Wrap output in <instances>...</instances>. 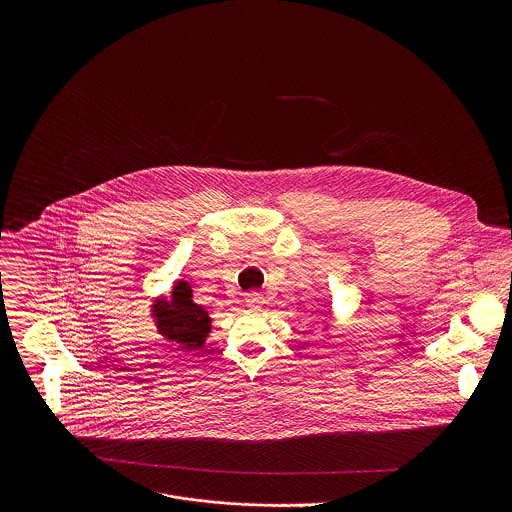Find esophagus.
Returning a JSON list of instances; mask_svg holds the SVG:
<instances>
[{
  "instance_id": "1",
  "label": "esophagus",
  "mask_w": 512,
  "mask_h": 512,
  "mask_svg": "<svg viewBox=\"0 0 512 512\" xmlns=\"http://www.w3.org/2000/svg\"><path fill=\"white\" fill-rule=\"evenodd\" d=\"M244 301H246V305H248L252 311H260V309L264 307V303H266V301H264V297H262V293L258 292L248 293Z\"/></svg>"
}]
</instances>
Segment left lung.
Here are the masks:
<instances>
[{
	"mask_svg": "<svg viewBox=\"0 0 512 512\" xmlns=\"http://www.w3.org/2000/svg\"><path fill=\"white\" fill-rule=\"evenodd\" d=\"M327 329H329V321H327V323H325V325H323V327H321V331H323V333H325V331H327Z\"/></svg>",
	"mask_w": 512,
	"mask_h": 512,
	"instance_id": "1",
	"label": "left lung"
}]
</instances>
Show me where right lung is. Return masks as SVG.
Wrapping results in <instances>:
<instances>
[{
  "label": "right lung",
  "mask_w": 512,
  "mask_h": 512,
  "mask_svg": "<svg viewBox=\"0 0 512 512\" xmlns=\"http://www.w3.org/2000/svg\"><path fill=\"white\" fill-rule=\"evenodd\" d=\"M149 317L155 331L165 341L179 345L183 353L203 349L213 329L209 311L193 301L191 286L185 280L175 282L169 295L153 297Z\"/></svg>",
  "instance_id": "1"
}]
</instances>
